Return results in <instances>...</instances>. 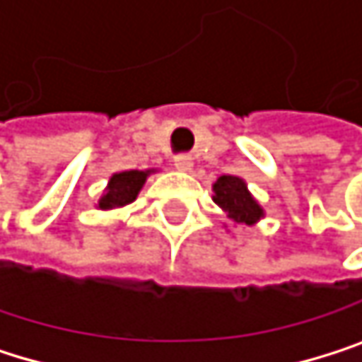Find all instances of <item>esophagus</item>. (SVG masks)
Wrapping results in <instances>:
<instances>
[{
  "instance_id": "obj_1",
  "label": "esophagus",
  "mask_w": 362,
  "mask_h": 362,
  "mask_svg": "<svg viewBox=\"0 0 362 362\" xmlns=\"http://www.w3.org/2000/svg\"><path fill=\"white\" fill-rule=\"evenodd\" d=\"M173 165H175V169H180V171H189V169L193 167V158L187 156V154H180V156L173 158Z\"/></svg>"
}]
</instances>
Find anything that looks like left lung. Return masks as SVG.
I'll return each mask as SVG.
<instances>
[{
	"instance_id": "left-lung-1",
	"label": "left lung",
	"mask_w": 362,
	"mask_h": 362,
	"mask_svg": "<svg viewBox=\"0 0 362 362\" xmlns=\"http://www.w3.org/2000/svg\"><path fill=\"white\" fill-rule=\"evenodd\" d=\"M214 204L221 206L227 216L238 225H255L265 212L259 202L250 195L248 187L238 175H221L214 182Z\"/></svg>"
}]
</instances>
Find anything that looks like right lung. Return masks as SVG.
<instances>
[{
	"label": "right lung",
	"mask_w": 362,
	"mask_h": 362,
	"mask_svg": "<svg viewBox=\"0 0 362 362\" xmlns=\"http://www.w3.org/2000/svg\"><path fill=\"white\" fill-rule=\"evenodd\" d=\"M150 173H152V169H146V171L131 169V171L114 173L105 187V193L101 195V199L97 204L99 210H116V208H122V206H129L131 202H135L137 193L141 191L146 177Z\"/></svg>",
	"instance_id": "add662e5"
}]
</instances>
